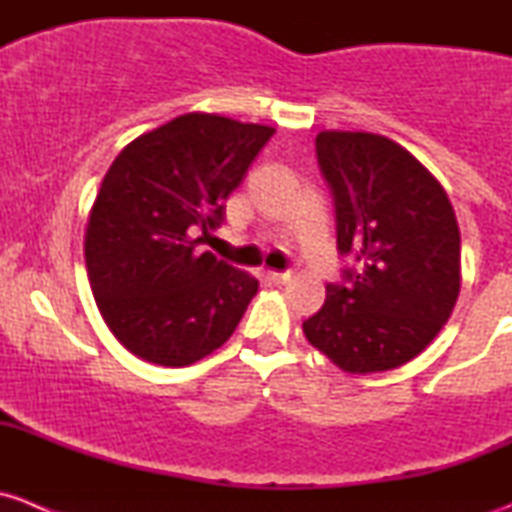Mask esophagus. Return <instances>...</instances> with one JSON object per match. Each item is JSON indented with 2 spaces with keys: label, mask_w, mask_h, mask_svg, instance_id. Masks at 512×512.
<instances>
[{
  "label": "esophagus",
  "mask_w": 512,
  "mask_h": 512,
  "mask_svg": "<svg viewBox=\"0 0 512 512\" xmlns=\"http://www.w3.org/2000/svg\"><path fill=\"white\" fill-rule=\"evenodd\" d=\"M267 280L270 282H275V285H285V282H289L292 280V272H275V270H270L267 272Z\"/></svg>",
  "instance_id": "34e87169"
}]
</instances>
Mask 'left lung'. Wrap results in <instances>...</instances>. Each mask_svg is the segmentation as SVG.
Returning a JSON list of instances; mask_svg holds the SVG:
<instances>
[{
    "instance_id": "8db88e82",
    "label": "left lung",
    "mask_w": 512,
    "mask_h": 512,
    "mask_svg": "<svg viewBox=\"0 0 512 512\" xmlns=\"http://www.w3.org/2000/svg\"><path fill=\"white\" fill-rule=\"evenodd\" d=\"M317 160L334 198L339 255L324 307L302 324L349 374L396 369L433 342L461 292V232L446 190L399 143L322 131Z\"/></svg>"
}]
</instances>
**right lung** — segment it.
I'll list each match as a JSON object with an SVG mask.
<instances>
[{
    "instance_id": "obj_1",
    "label": "right lung",
    "mask_w": 512,
    "mask_h": 512,
    "mask_svg": "<svg viewBox=\"0 0 512 512\" xmlns=\"http://www.w3.org/2000/svg\"><path fill=\"white\" fill-rule=\"evenodd\" d=\"M275 128L185 113L128 143L108 168L86 225V270L103 322L131 354L188 366L240 324L257 280L198 255V232L225 220V200Z\"/></svg>"
}]
</instances>
